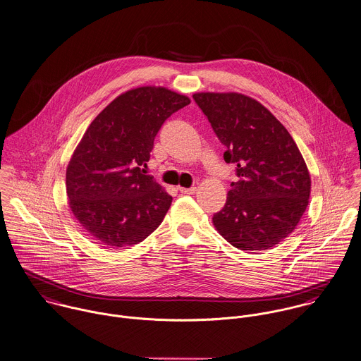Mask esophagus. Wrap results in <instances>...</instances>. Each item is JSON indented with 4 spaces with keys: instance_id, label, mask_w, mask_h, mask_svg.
I'll return each mask as SVG.
<instances>
[{
    "instance_id": "1",
    "label": "esophagus",
    "mask_w": 361,
    "mask_h": 361,
    "mask_svg": "<svg viewBox=\"0 0 361 361\" xmlns=\"http://www.w3.org/2000/svg\"><path fill=\"white\" fill-rule=\"evenodd\" d=\"M180 191L183 192V194H194L195 191H197V187H190V188H183V187H180Z\"/></svg>"
}]
</instances>
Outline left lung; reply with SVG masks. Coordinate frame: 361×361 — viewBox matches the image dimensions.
<instances>
[{
  "instance_id": "8db88e82",
  "label": "left lung",
  "mask_w": 361,
  "mask_h": 361,
  "mask_svg": "<svg viewBox=\"0 0 361 361\" xmlns=\"http://www.w3.org/2000/svg\"><path fill=\"white\" fill-rule=\"evenodd\" d=\"M197 105L236 164L225 207L212 218L239 250H267L302 218L311 194L305 160L284 125L259 101L239 92H197Z\"/></svg>"
}]
</instances>
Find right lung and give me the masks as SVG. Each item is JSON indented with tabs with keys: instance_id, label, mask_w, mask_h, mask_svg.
<instances>
[{
	"instance_id": "right-lung-1",
	"label": "right lung",
	"mask_w": 361,
	"mask_h": 361,
	"mask_svg": "<svg viewBox=\"0 0 361 361\" xmlns=\"http://www.w3.org/2000/svg\"><path fill=\"white\" fill-rule=\"evenodd\" d=\"M164 87L116 97L90 123L66 171L68 205L82 229L108 247L145 240L164 219L173 197L142 167L164 121L188 105Z\"/></svg>"
}]
</instances>
